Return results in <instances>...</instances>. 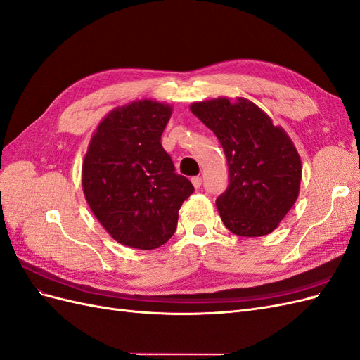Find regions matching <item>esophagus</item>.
Instances as JSON below:
<instances>
[{"instance_id":"1","label":"esophagus","mask_w":360,"mask_h":360,"mask_svg":"<svg viewBox=\"0 0 360 360\" xmlns=\"http://www.w3.org/2000/svg\"><path fill=\"white\" fill-rule=\"evenodd\" d=\"M191 181H192V184H193V188H195V189H198V188L201 186L202 179L197 176V177H192V179H191Z\"/></svg>"}]
</instances>
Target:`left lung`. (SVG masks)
Segmentation results:
<instances>
[{"label":"left lung","instance_id":"8db88e82","mask_svg":"<svg viewBox=\"0 0 360 360\" xmlns=\"http://www.w3.org/2000/svg\"><path fill=\"white\" fill-rule=\"evenodd\" d=\"M191 111L219 139L230 183L217 197L224 225L243 237L276 230L300 191L302 162L291 138L243 97H217L191 105Z\"/></svg>","mask_w":360,"mask_h":360}]
</instances>
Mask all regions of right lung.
<instances>
[{"label":"right lung","instance_id":"obj_1","mask_svg":"<svg viewBox=\"0 0 360 360\" xmlns=\"http://www.w3.org/2000/svg\"><path fill=\"white\" fill-rule=\"evenodd\" d=\"M172 106L151 99L118 106L97 126L82 163V189L97 221L114 240L156 249L177 228L193 192L174 171L160 136Z\"/></svg>","mask_w":360,"mask_h":360}]
</instances>
